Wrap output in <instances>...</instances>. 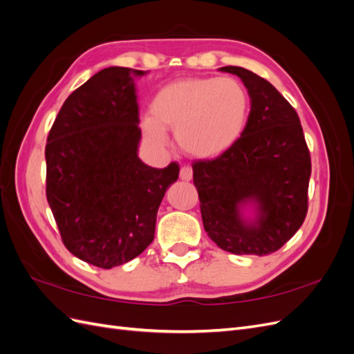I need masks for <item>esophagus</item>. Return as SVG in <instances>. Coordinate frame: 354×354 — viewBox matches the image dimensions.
<instances>
[{
    "mask_svg": "<svg viewBox=\"0 0 354 354\" xmlns=\"http://www.w3.org/2000/svg\"><path fill=\"white\" fill-rule=\"evenodd\" d=\"M192 176H194V171H192L190 167H181L180 169V178L183 181H190Z\"/></svg>",
    "mask_w": 354,
    "mask_h": 354,
    "instance_id": "1",
    "label": "esophagus"
}]
</instances>
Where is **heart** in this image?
Masks as SVG:
<instances>
[{
  "label": "heart",
  "mask_w": 354,
  "mask_h": 354,
  "mask_svg": "<svg viewBox=\"0 0 354 354\" xmlns=\"http://www.w3.org/2000/svg\"><path fill=\"white\" fill-rule=\"evenodd\" d=\"M248 112L250 95L238 80L183 78L156 91L142 130L153 146L165 149L169 128L187 155L211 159L236 145Z\"/></svg>",
  "instance_id": "b5f03b06"
}]
</instances>
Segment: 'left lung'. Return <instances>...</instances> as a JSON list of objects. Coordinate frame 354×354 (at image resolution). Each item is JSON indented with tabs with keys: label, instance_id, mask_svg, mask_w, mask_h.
<instances>
[{
	"label": "left lung",
	"instance_id": "8db88e82",
	"mask_svg": "<svg viewBox=\"0 0 354 354\" xmlns=\"http://www.w3.org/2000/svg\"><path fill=\"white\" fill-rule=\"evenodd\" d=\"M220 71L241 78L251 111L236 145L192 167L203 229L224 251L261 257L301 227L312 162L299 118L283 95L245 68Z\"/></svg>",
	"mask_w": 354,
	"mask_h": 354
}]
</instances>
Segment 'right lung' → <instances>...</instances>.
<instances>
[{"label":"right lung","mask_w":354,"mask_h":354,"mask_svg":"<svg viewBox=\"0 0 354 354\" xmlns=\"http://www.w3.org/2000/svg\"><path fill=\"white\" fill-rule=\"evenodd\" d=\"M147 71L111 66L75 90L46 146L47 201L66 248L102 269L125 264L155 238L156 214L178 165L138 158L134 81Z\"/></svg>","instance_id":"right-lung-1"}]
</instances>
